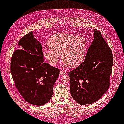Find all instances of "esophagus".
<instances>
[{"label":"esophagus","instance_id":"obj_1","mask_svg":"<svg viewBox=\"0 0 124 124\" xmlns=\"http://www.w3.org/2000/svg\"><path fill=\"white\" fill-rule=\"evenodd\" d=\"M67 74V72H64L63 70H60V75H64V74Z\"/></svg>","mask_w":124,"mask_h":124}]
</instances>
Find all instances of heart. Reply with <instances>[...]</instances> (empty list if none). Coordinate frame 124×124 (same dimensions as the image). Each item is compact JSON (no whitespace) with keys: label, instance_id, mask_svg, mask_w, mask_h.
Returning a JSON list of instances; mask_svg holds the SVG:
<instances>
[{"label":"heart","instance_id":"1","mask_svg":"<svg viewBox=\"0 0 124 124\" xmlns=\"http://www.w3.org/2000/svg\"><path fill=\"white\" fill-rule=\"evenodd\" d=\"M48 46L42 49L43 56L51 65H56L60 57L64 65L74 67L84 60L87 52V43L82 36L65 33L54 35L48 42Z\"/></svg>","mask_w":124,"mask_h":124}]
</instances>
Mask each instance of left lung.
Listing matches in <instances>:
<instances>
[{"instance_id": "1", "label": "left lung", "mask_w": 124, "mask_h": 124, "mask_svg": "<svg viewBox=\"0 0 124 124\" xmlns=\"http://www.w3.org/2000/svg\"><path fill=\"white\" fill-rule=\"evenodd\" d=\"M112 65V50L101 32L94 29V40L84 62L69 72V90L73 98L81 105L99 100L109 87Z\"/></svg>"}]
</instances>
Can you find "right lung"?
<instances>
[{"mask_svg": "<svg viewBox=\"0 0 124 124\" xmlns=\"http://www.w3.org/2000/svg\"><path fill=\"white\" fill-rule=\"evenodd\" d=\"M13 53L11 72L18 92L27 102L46 104L52 97L60 70L44 62L41 43L31 31L20 39Z\"/></svg>", "mask_w": 124, "mask_h": 124, "instance_id": "1", "label": "right lung"}]
</instances>
